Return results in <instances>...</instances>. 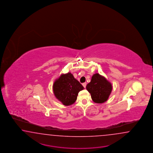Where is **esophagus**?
<instances>
[{
    "instance_id": "1",
    "label": "esophagus",
    "mask_w": 153,
    "mask_h": 153,
    "mask_svg": "<svg viewBox=\"0 0 153 153\" xmlns=\"http://www.w3.org/2000/svg\"><path fill=\"white\" fill-rule=\"evenodd\" d=\"M86 85H87V83H86V82L83 83H82L83 86L85 87H85H86Z\"/></svg>"
}]
</instances>
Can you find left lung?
Masks as SVG:
<instances>
[{
  "label": "left lung",
  "instance_id": "8db88e82",
  "mask_svg": "<svg viewBox=\"0 0 153 153\" xmlns=\"http://www.w3.org/2000/svg\"><path fill=\"white\" fill-rule=\"evenodd\" d=\"M87 91L90 93L91 99L95 103L106 102L112 91V85L103 76L99 74H94L91 82L86 86Z\"/></svg>",
  "mask_w": 153,
  "mask_h": 153
}]
</instances>
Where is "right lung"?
<instances>
[{"mask_svg": "<svg viewBox=\"0 0 153 153\" xmlns=\"http://www.w3.org/2000/svg\"><path fill=\"white\" fill-rule=\"evenodd\" d=\"M83 89L82 85L70 72L61 74L53 85L54 95L65 106L74 103L79 92Z\"/></svg>", "mask_w": 153, "mask_h": 153, "instance_id": "right-lung-1", "label": "right lung"}]
</instances>
